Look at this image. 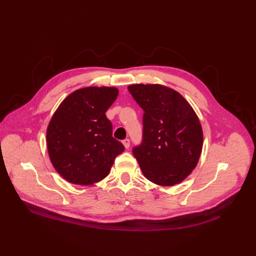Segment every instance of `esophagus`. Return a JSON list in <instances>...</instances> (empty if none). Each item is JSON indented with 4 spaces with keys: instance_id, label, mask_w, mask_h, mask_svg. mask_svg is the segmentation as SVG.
<instances>
[{
    "instance_id": "1",
    "label": "esophagus",
    "mask_w": 256,
    "mask_h": 256,
    "mask_svg": "<svg viewBox=\"0 0 256 256\" xmlns=\"http://www.w3.org/2000/svg\"><path fill=\"white\" fill-rule=\"evenodd\" d=\"M122 143H124V145L126 148H128V147H130V139H124V140L122 141Z\"/></svg>"
}]
</instances>
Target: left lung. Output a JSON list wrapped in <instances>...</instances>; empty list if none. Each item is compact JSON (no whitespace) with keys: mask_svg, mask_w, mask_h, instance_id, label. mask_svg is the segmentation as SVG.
<instances>
[{"mask_svg":"<svg viewBox=\"0 0 256 256\" xmlns=\"http://www.w3.org/2000/svg\"><path fill=\"white\" fill-rule=\"evenodd\" d=\"M142 108V141L132 148L144 176L160 186L182 182L196 167L202 150L199 119L178 92L162 85L128 87Z\"/></svg>","mask_w":256,"mask_h":256,"instance_id":"obj_1","label":"left lung"}]
</instances>
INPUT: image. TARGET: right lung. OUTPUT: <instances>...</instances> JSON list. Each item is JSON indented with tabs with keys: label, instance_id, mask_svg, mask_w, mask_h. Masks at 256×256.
<instances>
[{
	"label": "right lung",
	"instance_id": "right-lung-1",
	"mask_svg": "<svg viewBox=\"0 0 256 256\" xmlns=\"http://www.w3.org/2000/svg\"><path fill=\"white\" fill-rule=\"evenodd\" d=\"M114 87H86L70 94L52 115L46 130L52 164L67 182L92 184L110 172L124 150L113 138L106 112L115 102Z\"/></svg>",
	"mask_w": 256,
	"mask_h": 256
}]
</instances>
